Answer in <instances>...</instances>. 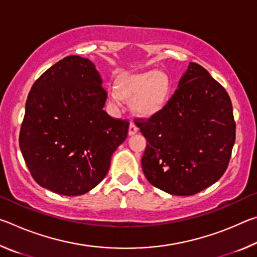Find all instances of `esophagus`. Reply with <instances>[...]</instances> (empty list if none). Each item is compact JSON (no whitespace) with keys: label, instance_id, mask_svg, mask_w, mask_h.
I'll return each instance as SVG.
<instances>
[{"label":"esophagus","instance_id":"obj_1","mask_svg":"<svg viewBox=\"0 0 257 257\" xmlns=\"http://www.w3.org/2000/svg\"><path fill=\"white\" fill-rule=\"evenodd\" d=\"M137 132H138V128L136 127V124L134 123V121H130L129 129H128V134H129V136H133V135L137 134Z\"/></svg>","mask_w":257,"mask_h":257}]
</instances>
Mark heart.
<instances>
[{
    "mask_svg": "<svg viewBox=\"0 0 257 257\" xmlns=\"http://www.w3.org/2000/svg\"><path fill=\"white\" fill-rule=\"evenodd\" d=\"M169 79L163 72L149 71L125 77L118 86L107 90L108 101L118 106L121 97L132 101V108L142 118H150L161 111L169 95Z\"/></svg>",
    "mask_w": 257,
    "mask_h": 257,
    "instance_id": "heart-1",
    "label": "heart"
}]
</instances>
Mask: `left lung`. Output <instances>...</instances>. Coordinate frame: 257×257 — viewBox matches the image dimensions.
<instances>
[{
    "label": "left lung",
    "instance_id": "8db88e82",
    "mask_svg": "<svg viewBox=\"0 0 257 257\" xmlns=\"http://www.w3.org/2000/svg\"><path fill=\"white\" fill-rule=\"evenodd\" d=\"M136 124L147 141L143 171L156 188L190 196L227 170L236 138L232 104L199 64L190 62L167 105Z\"/></svg>",
    "mask_w": 257,
    "mask_h": 257
}]
</instances>
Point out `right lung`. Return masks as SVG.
Wrapping results in <instances>:
<instances>
[{"instance_id": "right-lung-1", "label": "right lung", "mask_w": 257, "mask_h": 257, "mask_svg": "<svg viewBox=\"0 0 257 257\" xmlns=\"http://www.w3.org/2000/svg\"><path fill=\"white\" fill-rule=\"evenodd\" d=\"M102 84L95 64L78 55L59 61L34 82L19 145L40 186L79 196L105 178L129 122L103 110L107 94Z\"/></svg>"}]
</instances>
